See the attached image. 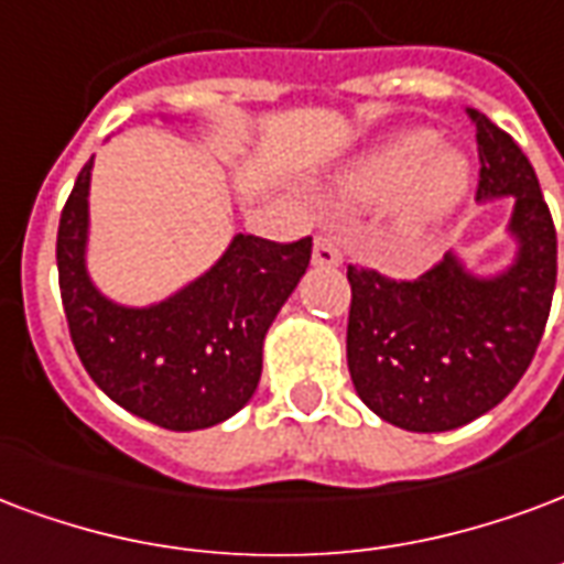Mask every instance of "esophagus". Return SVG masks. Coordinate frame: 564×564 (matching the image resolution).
Here are the masks:
<instances>
[{
    "label": "esophagus",
    "instance_id": "1",
    "mask_svg": "<svg viewBox=\"0 0 564 564\" xmlns=\"http://www.w3.org/2000/svg\"><path fill=\"white\" fill-rule=\"evenodd\" d=\"M314 262L323 265V269H337L344 262V253H340V248H337V241L332 236H316Z\"/></svg>",
    "mask_w": 564,
    "mask_h": 564
}]
</instances>
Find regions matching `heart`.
Masks as SVG:
<instances>
[{
    "mask_svg": "<svg viewBox=\"0 0 564 564\" xmlns=\"http://www.w3.org/2000/svg\"><path fill=\"white\" fill-rule=\"evenodd\" d=\"M440 133L419 128L379 145L346 170L337 187L346 203L361 208L400 206V229L424 239L460 206L469 191V161L443 149Z\"/></svg>",
    "mask_w": 564,
    "mask_h": 564,
    "instance_id": "obj_1",
    "label": "heart"
}]
</instances>
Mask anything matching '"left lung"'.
Instances as JSON below:
<instances>
[{
	"label": "left lung",
	"instance_id": "left-lung-1",
	"mask_svg": "<svg viewBox=\"0 0 564 564\" xmlns=\"http://www.w3.org/2000/svg\"><path fill=\"white\" fill-rule=\"evenodd\" d=\"M466 112L481 161L478 199L514 203V262L478 278L448 250L415 281L346 269L352 386L379 419L412 433L454 431L502 403L532 365L556 290V227L535 170L511 133Z\"/></svg>",
	"mask_w": 564,
	"mask_h": 564
}]
</instances>
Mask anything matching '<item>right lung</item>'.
Here are the masks:
<instances>
[{"mask_svg":"<svg viewBox=\"0 0 564 564\" xmlns=\"http://www.w3.org/2000/svg\"><path fill=\"white\" fill-rule=\"evenodd\" d=\"M91 161L62 208L56 265L70 340L122 410L166 431H203L253 398L262 340L311 262L314 241L236 236L206 274L149 307L98 293L86 271Z\"/></svg>","mask_w":564,"mask_h":564,"instance_id":"add662e5","label":"right lung"}]
</instances>
